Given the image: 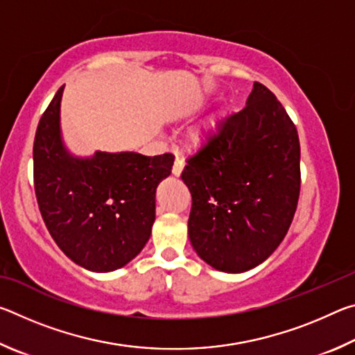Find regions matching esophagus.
Returning a JSON list of instances; mask_svg holds the SVG:
<instances>
[{
    "mask_svg": "<svg viewBox=\"0 0 355 355\" xmlns=\"http://www.w3.org/2000/svg\"><path fill=\"white\" fill-rule=\"evenodd\" d=\"M183 167H184V163H183V159L182 158H175V161H173V166H172V173L175 177H178V175H182V172H183Z\"/></svg>",
    "mask_w": 355,
    "mask_h": 355,
    "instance_id": "1",
    "label": "esophagus"
}]
</instances>
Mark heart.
Returning a JSON list of instances; mask_svg holds the SVG:
<instances>
[{
    "label": "heart",
    "instance_id": "1",
    "mask_svg": "<svg viewBox=\"0 0 355 355\" xmlns=\"http://www.w3.org/2000/svg\"><path fill=\"white\" fill-rule=\"evenodd\" d=\"M213 128H214V122H209V123H207L203 128H199V130L192 131V133L189 135L191 146L194 147V148H199V147L203 146V144H207L208 137H209V135H211Z\"/></svg>",
    "mask_w": 355,
    "mask_h": 355
}]
</instances>
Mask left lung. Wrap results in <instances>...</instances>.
<instances>
[{
  "label": "left lung",
  "instance_id": "obj_1",
  "mask_svg": "<svg viewBox=\"0 0 355 355\" xmlns=\"http://www.w3.org/2000/svg\"><path fill=\"white\" fill-rule=\"evenodd\" d=\"M186 163L197 255L224 272L263 263L284 241L300 192L299 136L285 107L255 81L248 105L220 120Z\"/></svg>",
  "mask_w": 355,
  "mask_h": 355
}]
</instances>
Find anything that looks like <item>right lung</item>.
<instances>
[{
	"label": "right lung",
	"instance_id": "right-lung-1",
	"mask_svg": "<svg viewBox=\"0 0 355 355\" xmlns=\"http://www.w3.org/2000/svg\"><path fill=\"white\" fill-rule=\"evenodd\" d=\"M62 91L64 86L42 114L34 137V189L40 214L70 260L89 271H116L148 241L156 186L171 175L173 155L71 156L59 128Z\"/></svg>",
	"mask_w": 355,
	"mask_h": 355
}]
</instances>
